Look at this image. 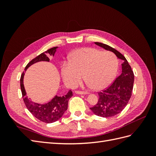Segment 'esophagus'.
Masks as SVG:
<instances>
[{
	"label": "esophagus",
	"mask_w": 156,
	"mask_h": 156,
	"mask_svg": "<svg viewBox=\"0 0 156 156\" xmlns=\"http://www.w3.org/2000/svg\"><path fill=\"white\" fill-rule=\"evenodd\" d=\"M76 94H88V92H84V91H81V90H76L75 91Z\"/></svg>",
	"instance_id": "34e87169"
}]
</instances>
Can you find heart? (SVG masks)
I'll use <instances>...</instances> for the list:
<instances>
[{"label": "heart", "instance_id": "b5f03b06", "mask_svg": "<svg viewBox=\"0 0 156 156\" xmlns=\"http://www.w3.org/2000/svg\"><path fill=\"white\" fill-rule=\"evenodd\" d=\"M119 62L111 51H102L92 48L76 49L69 55V62L62 63L61 72L65 83L75 87L84 80L94 90H101L113 80Z\"/></svg>", "mask_w": 156, "mask_h": 156}]
</instances>
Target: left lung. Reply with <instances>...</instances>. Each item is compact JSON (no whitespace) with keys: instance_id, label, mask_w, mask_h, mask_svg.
<instances>
[{"instance_id":"left-lung-1","label":"left lung","mask_w":156,"mask_h":156,"mask_svg":"<svg viewBox=\"0 0 156 156\" xmlns=\"http://www.w3.org/2000/svg\"><path fill=\"white\" fill-rule=\"evenodd\" d=\"M95 44L113 52L119 59L124 60L121 74L107 88L98 92L99 98L97 103L90 108L95 115L108 118L119 114L127 106L133 91L134 74L125 56L120 52L102 43L95 42Z\"/></svg>"}]
</instances>
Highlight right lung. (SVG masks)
<instances>
[{
    "label": "right lung",
    "instance_id": "right-lung-1",
    "mask_svg": "<svg viewBox=\"0 0 156 156\" xmlns=\"http://www.w3.org/2000/svg\"><path fill=\"white\" fill-rule=\"evenodd\" d=\"M58 47H54L42 53L37 57L33 59L31 62L28 63L26 66L25 70L29 66L35 64L36 62L41 61L49 62V55H54ZM24 72L22 73L21 79H20V85H21V90L22 92V96L23 101H24L26 107L27 108L29 112L34 116L35 118L39 119L42 122L51 123L54 122L58 119H60L64 115L65 111L68 108V104L69 99L72 97V92L69 90L67 94L63 97H58L55 96V97L48 103L45 105H40L31 101L26 97V92L23 85V77H24Z\"/></svg>",
    "mask_w": 156,
    "mask_h": 156
}]
</instances>
